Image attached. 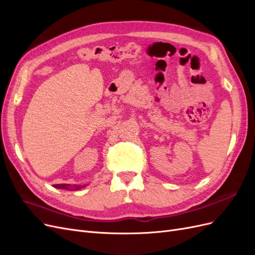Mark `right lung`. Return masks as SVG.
Here are the masks:
<instances>
[{
	"instance_id": "obj_1",
	"label": "right lung",
	"mask_w": 255,
	"mask_h": 255,
	"mask_svg": "<svg viewBox=\"0 0 255 255\" xmlns=\"http://www.w3.org/2000/svg\"><path fill=\"white\" fill-rule=\"evenodd\" d=\"M54 187H56V188H64V189H68V185H66V184H56V185H54ZM76 188H80V187H76Z\"/></svg>"
}]
</instances>
